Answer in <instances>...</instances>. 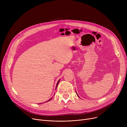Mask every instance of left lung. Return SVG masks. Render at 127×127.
Returning a JSON list of instances; mask_svg holds the SVG:
<instances>
[{
  "mask_svg": "<svg viewBox=\"0 0 127 127\" xmlns=\"http://www.w3.org/2000/svg\"><path fill=\"white\" fill-rule=\"evenodd\" d=\"M76 94H77V96H78V97H79V96H78V94H77V92H76Z\"/></svg>",
  "mask_w": 127,
  "mask_h": 127,
  "instance_id": "8db88e82",
  "label": "left lung"
}]
</instances>
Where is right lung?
Listing matches in <instances>:
<instances>
[{
    "mask_svg": "<svg viewBox=\"0 0 127 127\" xmlns=\"http://www.w3.org/2000/svg\"><path fill=\"white\" fill-rule=\"evenodd\" d=\"M59 81H60V80H59V81H58V82H57V85H56V89H57V86H58V83H59ZM52 98H53V97H52V98H50V99H49V100H48V101H46V102H48V101H50V100H51V99H52Z\"/></svg>",
    "mask_w": 127,
    "mask_h": 127,
    "instance_id": "obj_1",
    "label": "right lung"
}]
</instances>
